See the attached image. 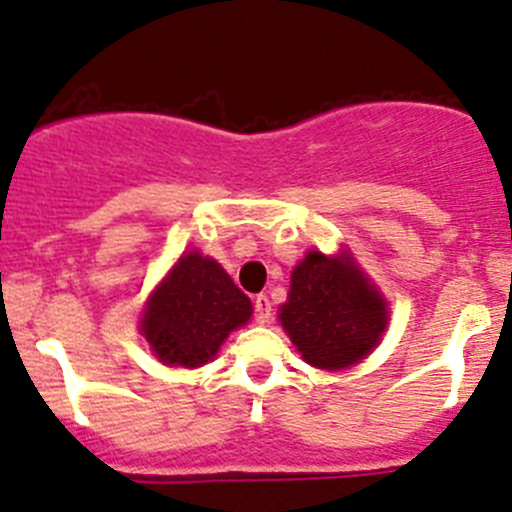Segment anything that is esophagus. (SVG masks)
I'll return each instance as SVG.
<instances>
[{
    "instance_id": "1",
    "label": "esophagus",
    "mask_w": 512,
    "mask_h": 512,
    "mask_svg": "<svg viewBox=\"0 0 512 512\" xmlns=\"http://www.w3.org/2000/svg\"><path fill=\"white\" fill-rule=\"evenodd\" d=\"M253 319L259 321V324H269L271 319V301L266 294H259L253 299Z\"/></svg>"
}]
</instances>
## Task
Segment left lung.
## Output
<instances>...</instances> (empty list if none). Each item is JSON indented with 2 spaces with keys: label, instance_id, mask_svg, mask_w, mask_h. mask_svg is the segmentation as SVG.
Wrapping results in <instances>:
<instances>
[{
  "label": "left lung",
  "instance_id": "left-lung-1",
  "mask_svg": "<svg viewBox=\"0 0 512 512\" xmlns=\"http://www.w3.org/2000/svg\"><path fill=\"white\" fill-rule=\"evenodd\" d=\"M279 319L311 367L344 369L372 352L389 314L387 301L352 261L309 251L291 274Z\"/></svg>",
  "mask_w": 512,
  "mask_h": 512
}]
</instances>
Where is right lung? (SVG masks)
<instances>
[{
    "label": "right lung",
    "mask_w": 512,
    "mask_h": 512,
    "mask_svg": "<svg viewBox=\"0 0 512 512\" xmlns=\"http://www.w3.org/2000/svg\"><path fill=\"white\" fill-rule=\"evenodd\" d=\"M251 319V301L208 256L188 253L173 266L143 314V337L160 362L201 367L228 332Z\"/></svg>",
    "instance_id": "right-lung-1"
}]
</instances>
